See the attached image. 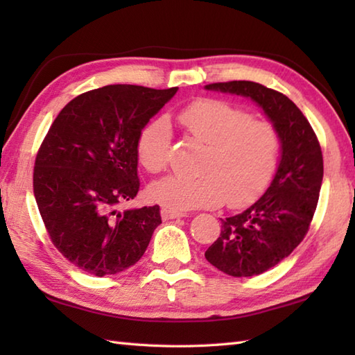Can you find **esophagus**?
Here are the masks:
<instances>
[{"mask_svg":"<svg viewBox=\"0 0 355 355\" xmlns=\"http://www.w3.org/2000/svg\"><path fill=\"white\" fill-rule=\"evenodd\" d=\"M162 218L164 221H169V220H175V218H182L186 216L182 212H177V210H171V209H162Z\"/></svg>","mask_w":355,"mask_h":355,"instance_id":"1","label":"esophagus"}]
</instances>
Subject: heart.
Wrapping results in <instances>:
<instances>
[{
  "label": "heart",
  "instance_id": "1",
  "mask_svg": "<svg viewBox=\"0 0 355 355\" xmlns=\"http://www.w3.org/2000/svg\"><path fill=\"white\" fill-rule=\"evenodd\" d=\"M191 137L207 146L197 178L166 177L149 187V198L172 210L244 206L266 192L281 160V135L266 120L221 99H200L180 112ZM171 131L158 119L143 128L137 141L141 168L162 172L168 164Z\"/></svg>",
  "mask_w": 355,
  "mask_h": 355
}]
</instances>
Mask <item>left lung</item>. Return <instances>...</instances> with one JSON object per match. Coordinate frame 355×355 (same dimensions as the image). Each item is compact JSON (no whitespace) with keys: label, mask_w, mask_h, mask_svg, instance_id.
<instances>
[{"label":"left lung","mask_w":355,"mask_h":355,"mask_svg":"<svg viewBox=\"0 0 355 355\" xmlns=\"http://www.w3.org/2000/svg\"><path fill=\"white\" fill-rule=\"evenodd\" d=\"M209 92L252 99L281 135L273 182L244 212L221 220V233L205 256L233 277L261 275L285 259L305 238L319 201L323 158L306 117L282 93L250 80L218 82Z\"/></svg>","instance_id":"obj_1"}]
</instances>
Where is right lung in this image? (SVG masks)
Masks as SVG:
<instances>
[{
	"label": "right lung",
	"instance_id": "right-lung-1",
	"mask_svg": "<svg viewBox=\"0 0 355 355\" xmlns=\"http://www.w3.org/2000/svg\"><path fill=\"white\" fill-rule=\"evenodd\" d=\"M178 87L107 85L74 97L37 150L33 192L51 243L94 276L130 268L162 224L160 207L119 210L139 192L137 141Z\"/></svg>",
	"mask_w": 355,
	"mask_h": 355
}]
</instances>
